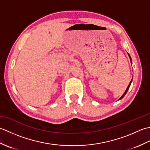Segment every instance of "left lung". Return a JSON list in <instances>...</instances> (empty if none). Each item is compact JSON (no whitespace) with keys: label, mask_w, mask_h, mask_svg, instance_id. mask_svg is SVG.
<instances>
[{"label":"left lung","mask_w":150,"mask_h":150,"mask_svg":"<svg viewBox=\"0 0 150 150\" xmlns=\"http://www.w3.org/2000/svg\"><path fill=\"white\" fill-rule=\"evenodd\" d=\"M128 55H129V58H130V60H131V61H132V59H131V57H130V55H129V54L128 53ZM132 80L131 81V82H129V85H128V88H127V89L126 90V91H125V92H124V94L122 95V96H121V97L119 98V99H121V98H122L123 97H124V95H125L126 94V93H127V91H128V89L129 88V86H130V85H131V83H132Z\"/></svg>","instance_id":"8db88e82"}]
</instances>
